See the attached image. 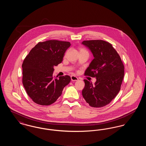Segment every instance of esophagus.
<instances>
[{
	"label": "esophagus",
	"mask_w": 146,
	"mask_h": 146,
	"mask_svg": "<svg viewBox=\"0 0 146 146\" xmlns=\"http://www.w3.org/2000/svg\"><path fill=\"white\" fill-rule=\"evenodd\" d=\"M79 79L76 76H71V80L73 81V82H76V81H78Z\"/></svg>",
	"instance_id": "1"
}]
</instances>
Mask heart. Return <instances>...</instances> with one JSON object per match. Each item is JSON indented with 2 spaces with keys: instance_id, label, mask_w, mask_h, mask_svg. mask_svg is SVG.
I'll list each match as a JSON object with an SVG mask.
<instances>
[{
  "instance_id": "1",
  "label": "heart",
  "mask_w": 146,
  "mask_h": 146,
  "mask_svg": "<svg viewBox=\"0 0 146 146\" xmlns=\"http://www.w3.org/2000/svg\"><path fill=\"white\" fill-rule=\"evenodd\" d=\"M79 53H81V52H86L84 49H79Z\"/></svg>"
}]
</instances>
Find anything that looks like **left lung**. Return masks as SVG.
<instances>
[{
  "instance_id": "left-lung-1",
  "label": "left lung",
  "mask_w": 146,
  "mask_h": 146,
  "mask_svg": "<svg viewBox=\"0 0 146 146\" xmlns=\"http://www.w3.org/2000/svg\"><path fill=\"white\" fill-rule=\"evenodd\" d=\"M89 49L94 58L85 70V75L95 77L94 85L84 80L82 95L92 107L109 104L120 90L124 76V66L111 44L102 40H85L82 42Z\"/></svg>"
}]
</instances>
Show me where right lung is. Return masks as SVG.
Listing matches in <instances>:
<instances>
[{
  "label": "right lung",
  "instance_id": "1",
  "mask_svg": "<svg viewBox=\"0 0 146 146\" xmlns=\"http://www.w3.org/2000/svg\"><path fill=\"white\" fill-rule=\"evenodd\" d=\"M70 42L50 40L39 42L22 64V83L28 96L36 104H52L70 83L68 76H54V66L62 62Z\"/></svg>",
  "mask_w": 146,
  "mask_h": 146
}]
</instances>
